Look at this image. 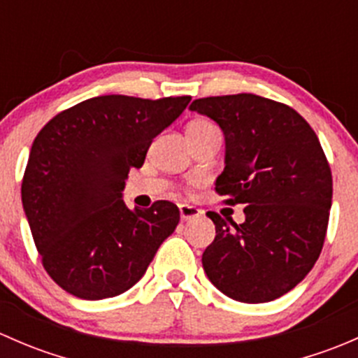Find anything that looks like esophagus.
Wrapping results in <instances>:
<instances>
[{
    "label": "esophagus",
    "mask_w": 358,
    "mask_h": 358,
    "mask_svg": "<svg viewBox=\"0 0 358 358\" xmlns=\"http://www.w3.org/2000/svg\"><path fill=\"white\" fill-rule=\"evenodd\" d=\"M180 216H182L183 222H189L192 218H199L202 215L201 209H197L196 206H190V204H180Z\"/></svg>",
    "instance_id": "1"
}]
</instances>
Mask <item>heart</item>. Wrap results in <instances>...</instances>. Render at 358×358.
Masks as SVG:
<instances>
[{
	"instance_id": "obj_1",
	"label": "heart",
	"mask_w": 358,
	"mask_h": 358,
	"mask_svg": "<svg viewBox=\"0 0 358 358\" xmlns=\"http://www.w3.org/2000/svg\"><path fill=\"white\" fill-rule=\"evenodd\" d=\"M187 129H194V131H204V129H216L215 124L209 121H204V119H199V121L190 122L189 128Z\"/></svg>"
}]
</instances>
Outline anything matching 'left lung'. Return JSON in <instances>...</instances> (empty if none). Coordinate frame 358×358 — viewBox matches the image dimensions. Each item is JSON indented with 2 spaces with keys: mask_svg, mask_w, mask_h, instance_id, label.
Listing matches in <instances>:
<instances>
[{
  "mask_svg": "<svg viewBox=\"0 0 358 358\" xmlns=\"http://www.w3.org/2000/svg\"><path fill=\"white\" fill-rule=\"evenodd\" d=\"M218 122L225 169L215 190L246 204L244 223L208 211L216 237L202 252L208 279L243 303H266L298 286L326 239L333 175L315 131L289 106L252 93L194 100Z\"/></svg>",
  "mask_w": 358,
  "mask_h": 358,
  "instance_id": "obj_1",
  "label": "left lung"
}]
</instances>
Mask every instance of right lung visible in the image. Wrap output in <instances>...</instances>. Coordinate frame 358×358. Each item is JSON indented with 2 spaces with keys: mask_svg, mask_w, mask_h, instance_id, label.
Listing matches in <instances>:
<instances>
[{
  "mask_svg": "<svg viewBox=\"0 0 358 358\" xmlns=\"http://www.w3.org/2000/svg\"><path fill=\"white\" fill-rule=\"evenodd\" d=\"M192 96L88 99L50 119L38 133L22 180V204L48 275L81 299H103L135 286L180 211L157 201L128 209L122 190L131 168L189 106Z\"/></svg>",
  "mask_w": 358,
  "mask_h": 358,
  "instance_id": "right-lung-1",
  "label": "right lung"
}]
</instances>
